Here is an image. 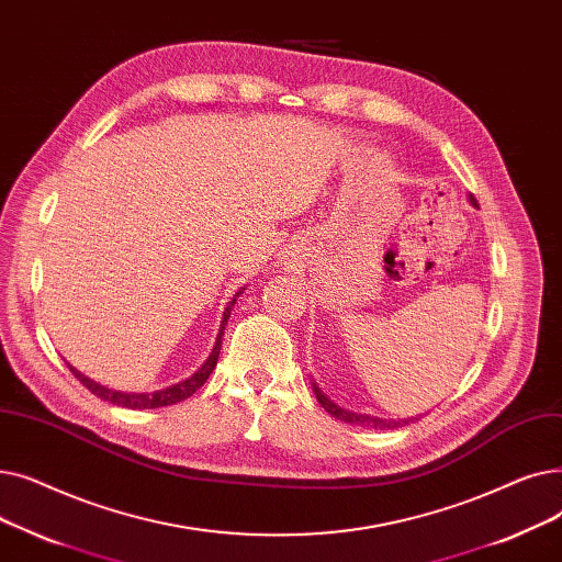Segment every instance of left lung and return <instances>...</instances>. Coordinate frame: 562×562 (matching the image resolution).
Instances as JSON below:
<instances>
[{
	"instance_id": "8db88e82",
	"label": "left lung",
	"mask_w": 562,
	"mask_h": 562,
	"mask_svg": "<svg viewBox=\"0 0 562 562\" xmlns=\"http://www.w3.org/2000/svg\"><path fill=\"white\" fill-rule=\"evenodd\" d=\"M469 201L471 205H477V201L473 199V194H469ZM313 393L317 397V403L323 405L334 418L342 420V423H350V425H361V427H375V430H395V427H403V425H409V420L414 418H400V420H391V418H378V416H368V414H355V412H347V409H340L338 405H334L331 400L319 391V386L313 382Z\"/></svg>"
}]
</instances>
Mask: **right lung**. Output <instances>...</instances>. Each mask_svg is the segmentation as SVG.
I'll return each mask as SVG.
<instances>
[{
    "label": "right lung",
    "mask_w": 562,
    "mask_h": 562,
    "mask_svg": "<svg viewBox=\"0 0 562 562\" xmlns=\"http://www.w3.org/2000/svg\"><path fill=\"white\" fill-rule=\"evenodd\" d=\"M243 290H245V288H243ZM243 290L235 292V297L228 302V306H226V311H224V317H222V325H220V334H217L215 347H212V352H210V357L205 359V363L194 372L192 378H187V380H182V382H178V384H171V386H167V389H162V391H153V393H123V391H114V389L100 386L98 382H93V380H89L87 375H82V372H79L77 368H72L70 363H68V368H70L72 375H75L79 382H82L91 393H95L98 397L106 400V403H112V405H116V407H127V409H157V407H167V405L182 403L184 397L194 395L196 389H201V386L205 384V380L210 378V372L215 370L217 359H220V350H222L224 327H226V323H228L231 311H233V306H235V300H237L239 295H243Z\"/></svg>",
    "instance_id": "right-lung-1"
}]
</instances>
